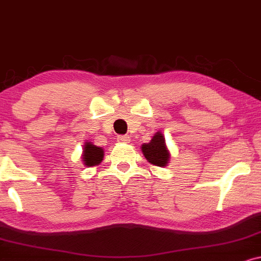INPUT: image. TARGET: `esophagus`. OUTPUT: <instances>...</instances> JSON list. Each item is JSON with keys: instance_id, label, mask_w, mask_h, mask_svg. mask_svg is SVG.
I'll return each instance as SVG.
<instances>
[{"instance_id": "1", "label": "esophagus", "mask_w": 261, "mask_h": 261, "mask_svg": "<svg viewBox=\"0 0 261 261\" xmlns=\"http://www.w3.org/2000/svg\"><path fill=\"white\" fill-rule=\"evenodd\" d=\"M118 141L121 143H128L130 142V137L126 136V135H121V136H118Z\"/></svg>"}]
</instances>
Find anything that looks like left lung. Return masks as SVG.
<instances>
[{"label":"left lung","instance_id":"obj_1","mask_svg":"<svg viewBox=\"0 0 261 261\" xmlns=\"http://www.w3.org/2000/svg\"><path fill=\"white\" fill-rule=\"evenodd\" d=\"M141 150L147 162L152 165L164 168L170 161V150L166 147L165 137L161 131L155 133L148 143H143L141 146Z\"/></svg>","mask_w":261,"mask_h":261}]
</instances>
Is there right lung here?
Wrapping results in <instances>:
<instances>
[{
  "instance_id": "right-lung-1",
  "label": "right lung",
  "mask_w": 261,
  "mask_h": 261,
  "mask_svg": "<svg viewBox=\"0 0 261 261\" xmlns=\"http://www.w3.org/2000/svg\"><path fill=\"white\" fill-rule=\"evenodd\" d=\"M103 156H105V150H103L102 147L96 146V144L89 142V141L84 143L81 159H83L85 166L92 168V166L99 165L100 162L103 161Z\"/></svg>"
}]
</instances>
